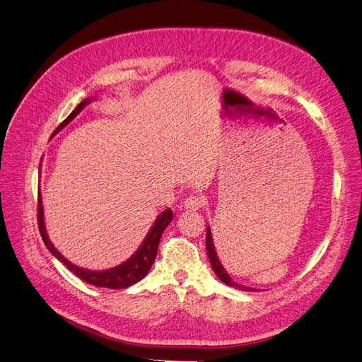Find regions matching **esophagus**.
<instances>
[{"instance_id":"1","label":"esophagus","mask_w":362,"mask_h":362,"mask_svg":"<svg viewBox=\"0 0 362 362\" xmlns=\"http://www.w3.org/2000/svg\"><path fill=\"white\" fill-rule=\"evenodd\" d=\"M204 204H206V198L203 195H192V197L186 198L183 203V207L186 209V211L195 212V211H198V209H202Z\"/></svg>"}]
</instances>
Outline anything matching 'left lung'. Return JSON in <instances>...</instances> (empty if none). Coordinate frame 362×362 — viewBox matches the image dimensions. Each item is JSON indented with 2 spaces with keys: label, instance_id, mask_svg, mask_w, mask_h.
<instances>
[{
  "label": "left lung",
  "instance_id": "1",
  "mask_svg": "<svg viewBox=\"0 0 362 362\" xmlns=\"http://www.w3.org/2000/svg\"><path fill=\"white\" fill-rule=\"evenodd\" d=\"M206 250H207V255H209V262H211V264H212V269L218 275V278L221 279V281H223L227 286H230V287H236V288H240V290H245V291L254 290L252 287L240 286L236 281H233L231 276L224 269V266L221 264V262L218 259L216 250H215V243H214V238H212V233H211V227L206 228Z\"/></svg>",
  "mask_w": 362,
  "mask_h": 362
}]
</instances>
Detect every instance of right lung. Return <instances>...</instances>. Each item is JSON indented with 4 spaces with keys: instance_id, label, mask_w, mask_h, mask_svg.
<instances>
[{
    "instance_id": "add662e5",
    "label": "right lung",
    "mask_w": 362,
    "mask_h": 362,
    "mask_svg": "<svg viewBox=\"0 0 362 362\" xmlns=\"http://www.w3.org/2000/svg\"><path fill=\"white\" fill-rule=\"evenodd\" d=\"M96 98H88L81 102L78 107L71 112V115L57 127L54 131L52 136L60 132L63 127H66L69 123H71L76 115L83 111L88 103H91ZM42 165V164H40ZM40 170V168H39ZM39 215H37V221H39V230H40V236L46 245V248L51 251V254L57 260H60L69 271L74 272L78 278L83 279V281L96 286V287H107V288H126L131 287L135 283L141 281V279L148 274L151 264H153L156 254H158V247H159V240L162 233L167 228V226L173 221V212L171 209H165L164 212H160L156 216V221L151 226V228L148 230L147 236L144 238L143 243L139 245V248L131 255L129 259L126 262L120 263L119 266L111 267V269H103V271H91V269H86V267H79L76 264H74L72 262H69L64 255L58 251L54 243L49 240L48 231H46L45 227V218H43V203H42V194L39 192Z\"/></svg>"
}]
</instances>
